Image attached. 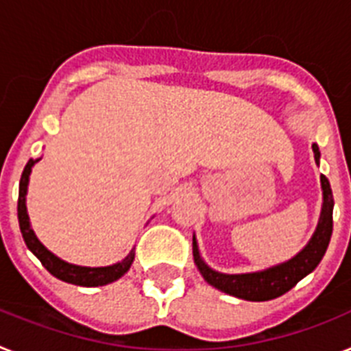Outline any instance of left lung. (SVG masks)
Listing matches in <instances>:
<instances>
[{
	"label": "left lung",
	"mask_w": 351,
	"mask_h": 351,
	"mask_svg": "<svg viewBox=\"0 0 351 351\" xmlns=\"http://www.w3.org/2000/svg\"><path fill=\"white\" fill-rule=\"evenodd\" d=\"M312 150H314L315 163H319V147L314 143ZM321 188H323V208H321L317 228H315L312 239L308 240V244L301 249L294 258L274 265V267L263 269L258 273L224 274L213 271L204 263L201 253H199V247H197L195 237H193V262L202 278L219 291L247 301H269L291 291L300 280H303L306 274H311L319 265L321 258L325 256L326 247H328L330 237H332L334 195H332V188L325 176H321Z\"/></svg>",
	"instance_id": "obj_1"
}]
</instances>
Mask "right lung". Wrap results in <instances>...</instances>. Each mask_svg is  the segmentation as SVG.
I'll list each match as a JSON object with an SVG mask.
<instances>
[{
	"instance_id": "add662e5",
	"label": "right lung",
	"mask_w": 351,
	"mask_h": 351,
	"mask_svg": "<svg viewBox=\"0 0 351 351\" xmlns=\"http://www.w3.org/2000/svg\"><path fill=\"white\" fill-rule=\"evenodd\" d=\"M39 159H30L26 163L25 170L21 173V181H19V199H17V219H19V228H21L23 239H25L26 247L30 249L32 253L36 254L40 263L45 265L46 271L53 274L55 278H59L66 283H73V285L80 287H98L107 285V283L117 282L118 278H121L127 273L134 262V249L127 254L125 258L107 267H82V265H73L64 260H60L59 256H55L51 251L40 244L39 239L36 237L34 230L30 226V219L26 213V192H28V179H30L32 167L37 163Z\"/></svg>"
}]
</instances>
